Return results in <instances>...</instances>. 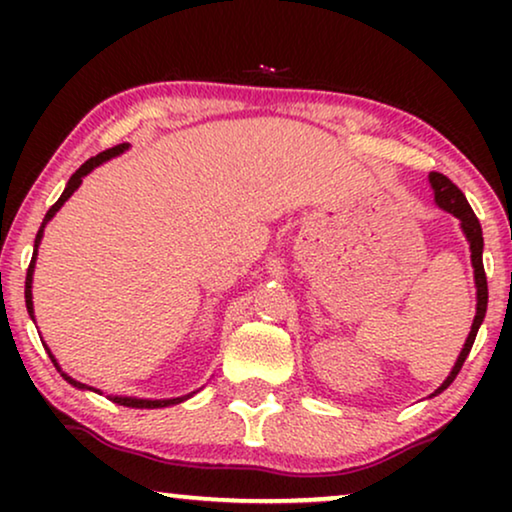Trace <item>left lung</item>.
I'll list each match as a JSON object with an SVG mask.
<instances>
[{
	"mask_svg": "<svg viewBox=\"0 0 512 512\" xmlns=\"http://www.w3.org/2000/svg\"><path fill=\"white\" fill-rule=\"evenodd\" d=\"M429 184L433 188V200H436V205L440 209H445V212H450L452 216H457L459 226H461V230H464L468 247H471V263H473V277H475V300H478V303H475V317H473V324H471V333H468L464 347H461V352L457 356V363L452 366L450 375L445 377V382L440 384V387L431 394V396H438L440 391H445L447 387H450V384L454 382V377L459 375V370H461V366H464L468 352H471L475 335H478V328H480L482 321H485L487 277H485V265H482V247H485V242H482V228H480L478 216L473 214L471 205H468L466 195L461 193L459 188L454 186L452 181L440 172L429 174Z\"/></svg>",
	"mask_w": 512,
	"mask_h": 512,
	"instance_id": "1",
	"label": "left lung"
}]
</instances>
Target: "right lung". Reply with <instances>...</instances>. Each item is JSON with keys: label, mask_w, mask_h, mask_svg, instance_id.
I'll return each mask as SVG.
<instances>
[{"label": "right lung", "mask_w": 512, "mask_h": 512, "mask_svg": "<svg viewBox=\"0 0 512 512\" xmlns=\"http://www.w3.org/2000/svg\"><path fill=\"white\" fill-rule=\"evenodd\" d=\"M130 149V144H118V146H114V149H107V151H102V153H97L95 158H90V160H86V163H83L79 170H76L72 177H69V181H67V186H65V191H62V195L58 198V202H55V205L48 209L46 212V216H44V221H41V228H39V233H37V237H34V251H32V261H30V268H27V277H25V305H27V312H30V317H32V321H34V303H32V279H34V265H37V254H39V244H41V237H44V228L48 226V221L53 219L55 214L60 212V207L65 205V202L72 198V193L76 191V188L81 186V181H83V177H86V174H90L95 170V167H100L102 163H107V160H111V158H116V156H121L123 151H128ZM34 324H37V321H34ZM41 345H44V349L48 352V356H51V361H53V366L58 368V373L65 377V380L72 384V387H76V389H81V391H95V394H100V389H95V387H88V384H83V382H79V380H74L72 375H67L65 370L60 368V363H58V359H55L53 356V352H51V347L46 345L44 340H41ZM195 394V391H191V394H186V396H177V398H135V396H109L111 401L114 403H118V405H125V408H139V410H153V408H170V405H177V403H184V401H188V398H191Z\"/></svg>", "instance_id": "right-lung-1"}]
</instances>
